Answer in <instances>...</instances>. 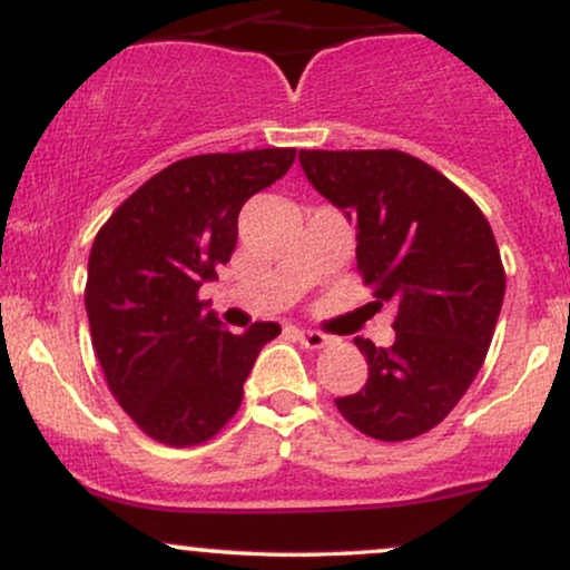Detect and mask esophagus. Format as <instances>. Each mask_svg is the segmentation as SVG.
<instances>
[{
	"label": "esophagus",
	"instance_id": "1",
	"mask_svg": "<svg viewBox=\"0 0 570 570\" xmlns=\"http://www.w3.org/2000/svg\"><path fill=\"white\" fill-rule=\"evenodd\" d=\"M297 340L305 345V348H313V351L326 348V345L335 343V337L324 335V332H316V330H297Z\"/></svg>",
	"mask_w": 570,
	"mask_h": 570
}]
</instances>
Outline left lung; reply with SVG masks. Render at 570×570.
Wrapping results in <instances>:
<instances>
[{
	"mask_svg": "<svg viewBox=\"0 0 570 570\" xmlns=\"http://www.w3.org/2000/svg\"><path fill=\"white\" fill-rule=\"evenodd\" d=\"M299 166L356 225L364 284L396 307L394 345L353 337L370 377L335 399L340 415L372 440L426 434L466 394L499 322L507 276L485 214L399 149H299Z\"/></svg>",
	"mask_w": 570,
	"mask_h": 570,
	"instance_id": "left-lung-1",
	"label": "left lung"
}]
</instances>
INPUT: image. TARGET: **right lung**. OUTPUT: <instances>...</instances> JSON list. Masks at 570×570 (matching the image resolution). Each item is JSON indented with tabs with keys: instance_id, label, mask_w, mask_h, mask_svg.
I'll list each match as a JSON object with an SVG mask.
<instances>
[{
	"instance_id": "right-lung-1",
	"label": "right lung",
	"mask_w": 570,
	"mask_h": 570,
	"mask_svg": "<svg viewBox=\"0 0 570 570\" xmlns=\"http://www.w3.org/2000/svg\"><path fill=\"white\" fill-rule=\"evenodd\" d=\"M297 149L176 160L144 181L90 248L85 311L94 351L120 407L171 448L212 440L240 407L244 383L276 322L240 335L198 297L230 263L238 214L292 168Z\"/></svg>"
}]
</instances>
